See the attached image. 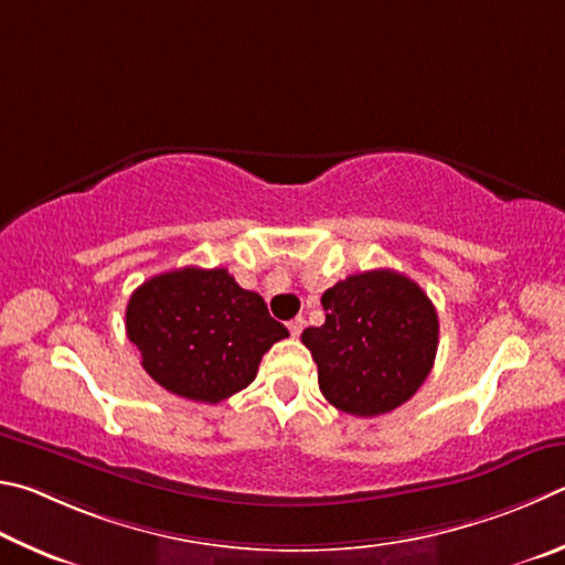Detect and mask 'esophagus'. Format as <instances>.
Wrapping results in <instances>:
<instances>
[{"instance_id": "obj_1", "label": "esophagus", "mask_w": 565, "mask_h": 565, "mask_svg": "<svg viewBox=\"0 0 565 565\" xmlns=\"http://www.w3.org/2000/svg\"><path fill=\"white\" fill-rule=\"evenodd\" d=\"M288 330H290L292 338H300V332L305 330V320H302V318L290 320V322H288Z\"/></svg>"}]
</instances>
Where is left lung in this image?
I'll use <instances>...</instances> for the list:
<instances>
[{
  "label": "left lung",
  "mask_w": 565,
  "mask_h": 565,
  "mask_svg": "<svg viewBox=\"0 0 565 565\" xmlns=\"http://www.w3.org/2000/svg\"><path fill=\"white\" fill-rule=\"evenodd\" d=\"M324 324L302 332L332 407L377 417L429 377L439 318L417 282L394 270L358 273L322 292Z\"/></svg>",
  "instance_id": "8db88e82"
}]
</instances>
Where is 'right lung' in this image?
<instances>
[{
    "label": "right lung",
    "instance_id": "1",
    "mask_svg": "<svg viewBox=\"0 0 565 565\" xmlns=\"http://www.w3.org/2000/svg\"><path fill=\"white\" fill-rule=\"evenodd\" d=\"M126 334L143 370L178 397L217 404L255 380L257 364L288 328L225 267H181L136 288Z\"/></svg>",
    "mask_w": 565,
    "mask_h": 565
}]
</instances>
